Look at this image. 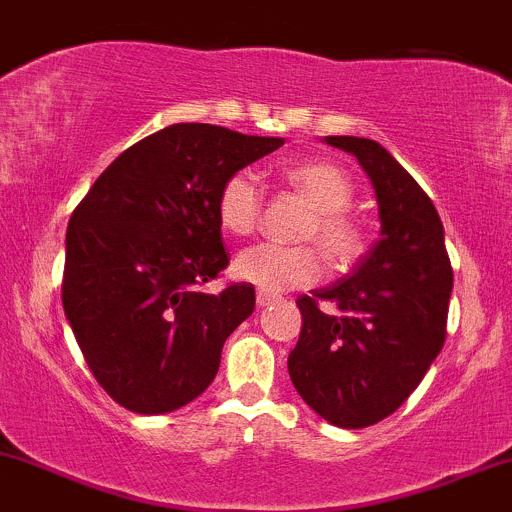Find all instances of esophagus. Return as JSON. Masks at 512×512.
Returning <instances> with one entry per match:
<instances>
[{"label":"esophagus","mask_w":512,"mask_h":512,"mask_svg":"<svg viewBox=\"0 0 512 512\" xmlns=\"http://www.w3.org/2000/svg\"><path fill=\"white\" fill-rule=\"evenodd\" d=\"M279 301V296L277 294H269V291H257V306L260 308H267V306H272V303H277Z\"/></svg>","instance_id":"obj_1"}]
</instances>
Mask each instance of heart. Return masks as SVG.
I'll list each match as a JSON object with an SVG mask.
<instances>
[{
  "mask_svg": "<svg viewBox=\"0 0 512 512\" xmlns=\"http://www.w3.org/2000/svg\"><path fill=\"white\" fill-rule=\"evenodd\" d=\"M286 179L313 204L303 238L316 240L323 255L335 265H352L364 250V235L355 218L347 213L352 184L345 172L330 162H299L286 170ZM265 187L260 174L250 167L233 172L218 194V221L233 235H250L260 223ZM320 255L313 245L257 243L235 260V274L247 284L269 294L313 284L320 277Z\"/></svg>",
  "mask_w": 512,
  "mask_h": 512,
  "instance_id": "b5f03b06",
  "label": "heart"
}]
</instances>
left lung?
<instances>
[{"instance_id":"1","label":"left lung","mask_w":512,"mask_h":512,"mask_svg":"<svg viewBox=\"0 0 512 512\" xmlns=\"http://www.w3.org/2000/svg\"><path fill=\"white\" fill-rule=\"evenodd\" d=\"M372 182L381 233L350 277L299 296L289 376L320 418L345 430L391 415L418 389L447 335L452 265L437 209L376 140L325 136ZM325 302L334 311L320 309Z\"/></svg>"}]
</instances>
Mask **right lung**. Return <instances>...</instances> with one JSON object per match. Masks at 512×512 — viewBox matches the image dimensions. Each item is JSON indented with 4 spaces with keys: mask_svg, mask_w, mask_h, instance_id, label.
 <instances>
[{
    "mask_svg": "<svg viewBox=\"0 0 512 512\" xmlns=\"http://www.w3.org/2000/svg\"><path fill=\"white\" fill-rule=\"evenodd\" d=\"M284 138L174 123L116 157L70 218L63 308L94 379L133 413L187 406L209 389L255 286H196L228 265L218 194Z\"/></svg>",
    "mask_w": 512,
    "mask_h": 512,
    "instance_id": "1",
    "label": "right lung"
}]
</instances>
